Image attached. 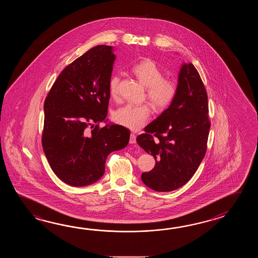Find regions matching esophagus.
<instances>
[{
	"mask_svg": "<svg viewBox=\"0 0 258 258\" xmlns=\"http://www.w3.org/2000/svg\"><path fill=\"white\" fill-rule=\"evenodd\" d=\"M130 144H136L137 143V137L135 134H131L130 135V140H129Z\"/></svg>",
	"mask_w": 258,
	"mask_h": 258,
	"instance_id": "34e87169",
	"label": "esophagus"
}]
</instances>
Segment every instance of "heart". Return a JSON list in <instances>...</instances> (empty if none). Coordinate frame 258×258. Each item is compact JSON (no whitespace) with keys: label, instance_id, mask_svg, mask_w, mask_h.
<instances>
[{"label":"heart","instance_id":"heart-1","mask_svg":"<svg viewBox=\"0 0 258 258\" xmlns=\"http://www.w3.org/2000/svg\"><path fill=\"white\" fill-rule=\"evenodd\" d=\"M132 71L147 87V97L158 110L167 109L173 102L178 92V85L175 80L163 77V72L155 60H140L132 67ZM120 80L118 75L111 76L109 80V91L114 99L119 98ZM150 114L151 108L148 103L127 104L116 110L113 120L121 126L137 131L147 123Z\"/></svg>","mask_w":258,"mask_h":258}]
</instances>
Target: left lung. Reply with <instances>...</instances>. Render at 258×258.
<instances>
[{
  "label": "left lung",
  "mask_w": 258,
  "mask_h": 258,
  "mask_svg": "<svg viewBox=\"0 0 258 258\" xmlns=\"http://www.w3.org/2000/svg\"><path fill=\"white\" fill-rule=\"evenodd\" d=\"M208 114L203 81L192 63H184L179 73L175 99L137 138L138 145L156 159L153 170L141 175L147 186L157 192H170L192 178L207 152Z\"/></svg>",
  "instance_id": "8db88e82"
}]
</instances>
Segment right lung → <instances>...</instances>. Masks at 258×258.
I'll return each instance as SVG.
<instances>
[{"label": "right lung", "mask_w": 258, "mask_h": 258, "mask_svg": "<svg viewBox=\"0 0 258 258\" xmlns=\"http://www.w3.org/2000/svg\"><path fill=\"white\" fill-rule=\"evenodd\" d=\"M114 60L111 46L89 49L66 66L45 99L44 153L57 177L72 186L99 180L108 155L129 142L125 127H99L107 121Z\"/></svg>", "instance_id": "1"}]
</instances>
